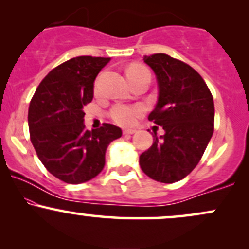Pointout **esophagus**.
<instances>
[{
    "label": "esophagus",
    "instance_id": "1",
    "mask_svg": "<svg viewBox=\"0 0 249 249\" xmlns=\"http://www.w3.org/2000/svg\"><path fill=\"white\" fill-rule=\"evenodd\" d=\"M136 132V130H132V128H125V130H123V133L124 134H133Z\"/></svg>",
    "mask_w": 249,
    "mask_h": 249
}]
</instances>
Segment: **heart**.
I'll use <instances>...</instances> for the list:
<instances>
[{"label":"heart","instance_id":"1","mask_svg":"<svg viewBox=\"0 0 249 249\" xmlns=\"http://www.w3.org/2000/svg\"><path fill=\"white\" fill-rule=\"evenodd\" d=\"M127 79L138 78L142 76L150 77V71H148L144 65L132 64L127 68L126 70ZM95 91H99V82L97 81L95 84ZM144 107L142 105H126V104H117L110 110L108 116L116 124L122 125V126H130L134 124L136 119L141 117L144 112Z\"/></svg>","mask_w":249,"mask_h":249}]
</instances>
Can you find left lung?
Returning a JSON list of instances; mask_svg holds the SVG:
<instances>
[{"label": "left lung", "instance_id": "8db88e82", "mask_svg": "<svg viewBox=\"0 0 249 249\" xmlns=\"http://www.w3.org/2000/svg\"><path fill=\"white\" fill-rule=\"evenodd\" d=\"M144 62L158 79L159 98L148 121L160 125L164 136L154 132L153 144L139 157L146 176L172 184L198 165L214 131V102L202 77L180 59L153 53Z\"/></svg>", "mask_w": 249, "mask_h": 249}]
</instances>
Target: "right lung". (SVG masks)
I'll return each instance as SVG.
<instances>
[{
  "instance_id": "right-lung-1",
  "label": "right lung",
  "mask_w": 249,
  "mask_h": 249,
  "mask_svg": "<svg viewBox=\"0 0 249 249\" xmlns=\"http://www.w3.org/2000/svg\"><path fill=\"white\" fill-rule=\"evenodd\" d=\"M110 57L79 56L62 63L44 77L30 101V141L49 172L67 184L95 178L105 165V152L122 130L103 123L85 128L83 107L93 97V82Z\"/></svg>"
}]
</instances>
